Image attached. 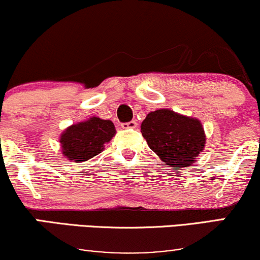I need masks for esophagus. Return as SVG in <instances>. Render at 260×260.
<instances>
[{
  "label": "esophagus",
  "instance_id": "esophagus-1",
  "mask_svg": "<svg viewBox=\"0 0 260 260\" xmlns=\"http://www.w3.org/2000/svg\"><path fill=\"white\" fill-rule=\"evenodd\" d=\"M122 127L123 129H135V127H137V122L136 120H130L127 123H122Z\"/></svg>",
  "mask_w": 260,
  "mask_h": 260
}]
</instances>
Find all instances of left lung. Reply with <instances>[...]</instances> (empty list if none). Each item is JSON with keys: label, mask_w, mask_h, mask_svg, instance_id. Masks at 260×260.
Listing matches in <instances>:
<instances>
[{"label": "left lung", "mask_w": 260, "mask_h": 260, "mask_svg": "<svg viewBox=\"0 0 260 260\" xmlns=\"http://www.w3.org/2000/svg\"><path fill=\"white\" fill-rule=\"evenodd\" d=\"M149 148L173 168L188 167L204 150L206 137L200 120L161 109L150 112L141 125Z\"/></svg>", "instance_id": "8db88e82"}]
</instances>
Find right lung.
I'll list each match as a JSON object with an SVG mask.
<instances>
[{
	"mask_svg": "<svg viewBox=\"0 0 260 260\" xmlns=\"http://www.w3.org/2000/svg\"><path fill=\"white\" fill-rule=\"evenodd\" d=\"M115 125L111 120L92 117L88 120L67 127L60 143L62 154L77 163L87 161L103 151V145L115 136Z\"/></svg>",
	"mask_w": 260,
	"mask_h": 260,
	"instance_id": "obj_1",
	"label": "right lung"
}]
</instances>
